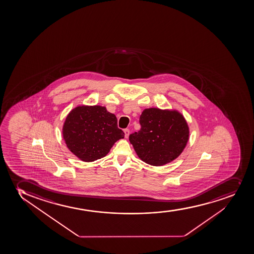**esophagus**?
Here are the masks:
<instances>
[{"label":"esophagus","mask_w":254,"mask_h":254,"mask_svg":"<svg viewBox=\"0 0 254 254\" xmlns=\"http://www.w3.org/2000/svg\"><path fill=\"white\" fill-rule=\"evenodd\" d=\"M124 133H125V137L126 138H127L129 136V134H130V130L129 129H124Z\"/></svg>","instance_id":"34e87169"}]
</instances>
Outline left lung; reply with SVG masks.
Instances as JSON below:
<instances>
[{"instance_id":"8db88e82","label":"left lung","mask_w":254,"mask_h":254,"mask_svg":"<svg viewBox=\"0 0 254 254\" xmlns=\"http://www.w3.org/2000/svg\"><path fill=\"white\" fill-rule=\"evenodd\" d=\"M141 129L129 136L136 154L146 164L162 166L175 160L189 140L188 124L183 115L172 110L145 109Z\"/></svg>"}]
</instances>
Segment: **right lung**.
<instances>
[{"label": "right lung", "mask_w": 254, "mask_h": 254, "mask_svg": "<svg viewBox=\"0 0 254 254\" xmlns=\"http://www.w3.org/2000/svg\"><path fill=\"white\" fill-rule=\"evenodd\" d=\"M63 136L68 149L84 162H93L109 153L124 137L114 114L101 106H79L68 113Z\"/></svg>", "instance_id": "obj_1"}]
</instances>
